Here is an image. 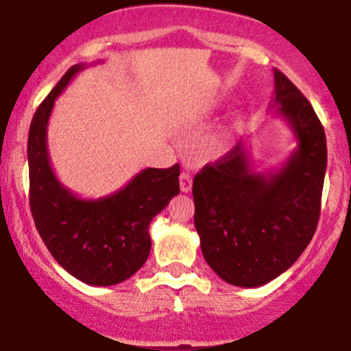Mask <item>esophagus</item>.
<instances>
[{
  "instance_id": "obj_1",
  "label": "esophagus",
  "mask_w": 351,
  "mask_h": 351,
  "mask_svg": "<svg viewBox=\"0 0 351 351\" xmlns=\"http://www.w3.org/2000/svg\"><path fill=\"white\" fill-rule=\"evenodd\" d=\"M192 175L190 173H185L183 171L182 175H180V189H182V192L189 193L190 190H192Z\"/></svg>"
}]
</instances>
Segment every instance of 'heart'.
Segmentation results:
<instances>
[{
	"instance_id": "1",
	"label": "heart",
	"mask_w": 351,
	"mask_h": 351,
	"mask_svg": "<svg viewBox=\"0 0 351 351\" xmlns=\"http://www.w3.org/2000/svg\"><path fill=\"white\" fill-rule=\"evenodd\" d=\"M226 144H228V132L223 130L213 138V144L210 145H213L214 151H223V149L226 147Z\"/></svg>"
}]
</instances>
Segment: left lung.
<instances>
[{"mask_svg": "<svg viewBox=\"0 0 351 351\" xmlns=\"http://www.w3.org/2000/svg\"><path fill=\"white\" fill-rule=\"evenodd\" d=\"M273 106L297 138L280 171H252L240 141L193 178V223L204 258L221 280L241 288L262 287L290 269L311 243L321 214L324 128L280 70H274Z\"/></svg>", "mask_w": 351, "mask_h": 351, "instance_id": "1", "label": "left lung"}]
</instances>
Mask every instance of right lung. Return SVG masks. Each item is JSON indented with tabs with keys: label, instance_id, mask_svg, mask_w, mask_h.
Returning a JSON list of instances; mask_svg holds the SVG:
<instances>
[{
	"label": "right lung",
	"instance_id": "1",
	"mask_svg": "<svg viewBox=\"0 0 351 351\" xmlns=\"http://www.w3.org/2000/svg\"><path fill=\"white\" fill-rule=\"evenodd\" d=\"M85 68L73 64L37 108L29 130L30 210L56 262L90 287H111L134 276L151 252L149 224L180 192V166L147 168L123 189L101 199H80L54 175L47 154V123L54 101Z\"/></svg>",
	"mask_w": 351,
	"mask_h": 351
}]
</instances>
